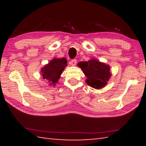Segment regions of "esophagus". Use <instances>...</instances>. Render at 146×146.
Listing matches in <instances>:
<instances>
[{
    "instance_id": "obj_1",
    "label": "esophagus",
    "mask_w": 146,
    "mask_h": 146,
    "mask_svg": "<svg viewBox=\"0 0 146 146\" xmlns=\"http://www.w3.org/2000/svg\"><path fill=\"white\" fill-rule=\"evenodd\" d=\"M70 64L71 65H72V66H75L76 64V60H75V59L71 60L70 62Z\"/></svg>"
}]
</instances>
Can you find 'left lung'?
Returning <instances> with one entry per match:
<instances>
[{"mask_svg":"<svg viewBox=\"0 0 146 146\" xmlns=\"http://www.w3.org/2000/svg\"><path fill=\"white\" fill-rule=\"evenodd\" d=\"M78 66L82 68L87 78L86 83L95 89L104 87L111 75L110 66L96 59H91L88 61H81L78 63Z\"/></svg>","mask_w":146,"mask_h":146,"instance_id":"obj_1","label":"left lung"}]
</instances>
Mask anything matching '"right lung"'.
<instances>
[{
    "label": "right lung",
    "instance_id": "add662e5",
    "mask_svg": "<svg viewBox=\"0 0 146 146\" xmlns=\"http://www.w3.org/2000/svg\"><path fill=\"white\" fill-rule=\"evenodd\" d=\"M66 66V58H54L41 68L42 78L46 80L50 86H55Z\"/></svg>",
    "mask_w": 146,
    "mask_h": 146
}]
</instances>
